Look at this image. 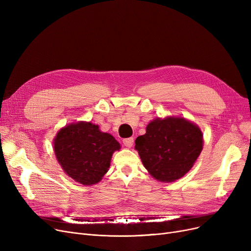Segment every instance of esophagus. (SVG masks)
Returning <instances> with one entry per match:
<instances>
[{"instance_id":"obj_1","label":"esophagus","mask_w":251,"mask_h":251,"mask_svg":"<svg viewBox=\"0 0 251 251\" xmlns=\"http://www.w3.org/2000/svg\"><path fill=\"white\" fill-rule=\"evenodd\" d=\"M133 142H134V140H133V138H132V137H129V138H125V139H123L124 146H125L126 148H129V149L133 146Z\"/></svg>"}]
</instances>
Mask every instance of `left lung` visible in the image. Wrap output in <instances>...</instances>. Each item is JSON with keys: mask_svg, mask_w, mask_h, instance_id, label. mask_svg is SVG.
I'll return each instance as SVG.
<instances>
[{"mask_svg": "<svg viewBox=\"0 0 251 251\" xmlns=\"http://www.w3.org/2000/svg\"><path fill=\"white\" fill-rule=\"evenodd\" d=\"M203 147L201 128L181 117L156 118L135 140V150L157 181L173 182L193 167Z\"/></svg>", "mask_w": 251, "mask_h": 251, "instance_id": "1", "label": "left lung"}]
</instances>
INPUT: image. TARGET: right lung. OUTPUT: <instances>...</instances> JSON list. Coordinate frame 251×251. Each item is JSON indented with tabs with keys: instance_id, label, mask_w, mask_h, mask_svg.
I'll return each instance as SVG.
<instances>
[{
	"instance_id": "right-lung-1",
	"label": "right lung",
	"mask_w": 251,
	"mask_h": 251,
	"mask_svg": "<svg viewBox=\"0 0 251 251\" xmlns=\"http://www.w3.org/2000/svg\"><path fill=\"white\" fill-rule=\"evenodd\" d=\"M114 136L91 122L71 123L54 139V151L64 172L83 185L99 183L108 172L114 151L120 150Z\"/></svg>"
}]
</instances>
